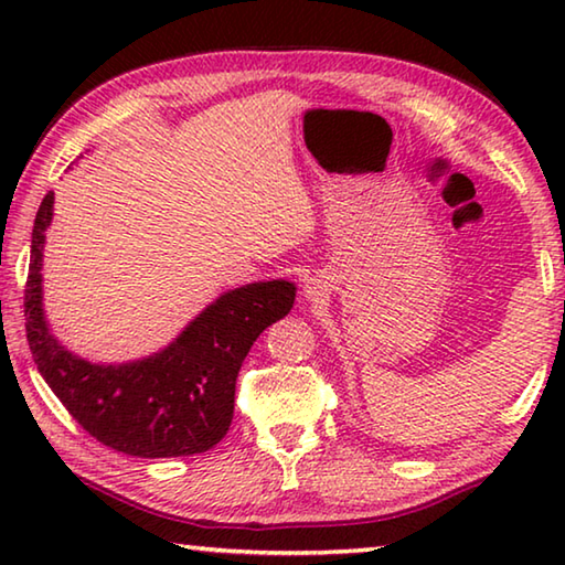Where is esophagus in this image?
Masks as SVG:
<instances>
[{
    "label": "esophagus",
    "mask_w": 565,
    "mask_h": 565,
    "mask_svg": "<svg viewBox=\"0 0 565 565\" xmlns=\"http://www.w3.org/2000/svg\"><path fill=\"white\" fill-rule=\"evenodd\" d=\"M303 289H306V294H309V296H313V294H317V286H311V284H306V286H303Z\"/></svg>",
    "instance_id": "esophagus-1"
}]
</instances>
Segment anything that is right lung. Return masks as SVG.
Masks as SVG:
<instances>
[{"label": "right lung", "instance_id": "right-lung-1", "mask_svg": "<svg viewBox=\"0 0 565 565\" xmlns=\"http://www.w3.org/2000/svg\"><path fill=\"white\" fill-rule=\"evenodd\" d=\"M54 194L42 199L24 289L26 341L40 374L99 444L139 458L204 454L234 418L238 369L259 333L291 311V281H256L209 303L167 349L141 361L104 366L66 351L42 309V248Z\"/></svg>", "mask_w": 565, "mask_h": 565}]
</instances>
